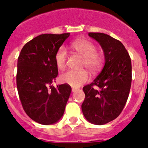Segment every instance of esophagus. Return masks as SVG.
I'll return each instance as SVG.
<instances>
[{
  "label": "esophagus",
  "mask_w": 148,
  "mask_h": 148,
  "mask_svg": "<svg viewBox=\"0 0 148 148\" xmlns=\"http://www.w3.org/2000/svg\"><path fill=\"white\" fill-rule=\"evenodd\" d=\"M71 90H72L73 92H76V91L77 90V89H75V88H72V89H71Z\"/></svg>",
  "instance_id": "obj_1"
}]
</instances>
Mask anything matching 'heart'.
Here are the masks:
<instances>
[{
	"mask_svg": "<svg viewBox=\"0 0 148 148\" xmlns=\"http://www.w3.org/2000/svg\"><path fill=\"white\" fill-rule=\"evenodd\" d=\"M71 47L84 57L83 66L91 72H96L101 68L103 59L102 56L97 53L95 44L84 39L73 41ZM68 54L65 48L61 47L55 54V63L59 69H63L66 65ZM62 82L68 84L73 87H78L89 79V74L85 70H69L60 77Z\"/></svg>",
	"mask_w": 148,
	"mask_h": 148,
	"instance_id": "1",
	"label": "heart"
}]
</instances>
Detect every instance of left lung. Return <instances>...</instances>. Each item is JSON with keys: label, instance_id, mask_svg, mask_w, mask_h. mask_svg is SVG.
Returning <instances> with one entry per match:
<instances>
[{"label": "left lung", "instance_id": "8db88e82", "mask_svg": "<svg viewBox=\"0 0 148 148\" xmlns=\"http://www.w3.org/2000/svg\"><path fill=\"white\" fill-rule=\"evenodd\" d=\"M89 36L100 44L105 64L92 83L83 87L85 99L82 110L89 122L102 125L117 118L126 104L132 82V64L120 41L102 33H89Z\"/></svg>", "mask_w": 148, "mask_h": 148}]
</instances>
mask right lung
I'll return each instance as SVG.
<instances>
[{"instance_id":"obj_1","label":"right lung","mask_w":148,"mask_h":148,"mask_svg":"<svg viewBox=\"0 0 148 148\" xmlns=\"http://www.w3.org/2000/svg\"><path fill=\"white\" fill-rule=\"evenodd\" d=\"M69 33L41 34L26 43L18 59L16 84L22 106L31 119L51 125L62 118L71 92L68 84H51L58 75L55 54Z\"/></svg>"}]
</instances>
